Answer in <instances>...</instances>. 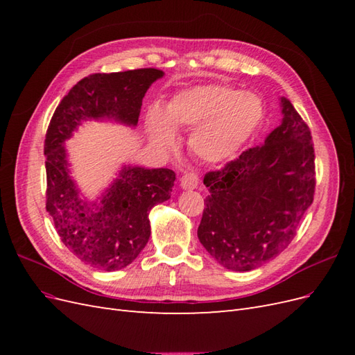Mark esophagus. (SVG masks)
<instances>
[{
	"label": "esophagus",
	"instance_id": "34e87169",
	"mask_svg": "<svg viewBox=\"0 0 355 355\" xmlns=\"http://www.w3.org/2000/svg\"><path fill=\"white\" fill-rule=\"evenodd\" d=\"M198 175L196 173H185L180 178V187L184 189H196L198 187Z\"/></svg>",
	"mask_w": 355,
	"mask_h": 355
}]
</instances>
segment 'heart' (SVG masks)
Masks as SVG:
<instances>
[{
  "label": "heart",
  "instance_id": "b5f03b06",
  "mask_svg": "<svg viewBox=\"0 0 355 355\" xmlns=\"http://www.w3.org/2000/svg\"><path fill=\"white\" fill-rule=\"evenodd\" d=\"M265 115L262 99L252 92H239L225 84H210L178 93L164 115H148L151 141L164 151L176 145L174 128H194L189 149L206 163L232 157L259 128Z\"/></svg>",
  "mask_w": 355,
  "mask_h": 355
}]
</instances>
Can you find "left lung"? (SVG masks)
Segmentation results:
<instances>
[{
    "instance_id": "1",
    "label": "left lung",
    "mask_w": 355,
    "mask_h": 355,
    "mask_svg": "<svg viewBox=\"0 0 355 355\" xmlns=\"http://www.w3.org/2000/svg\"><path fill=\"white\" fill-rule=\"evenodd\" d=\"M283 120L262 145L209 171L198 240L232 271H252L292 243L315 191L314 144L302 116L282 98Z\"/></svg>"
}]
</instances>
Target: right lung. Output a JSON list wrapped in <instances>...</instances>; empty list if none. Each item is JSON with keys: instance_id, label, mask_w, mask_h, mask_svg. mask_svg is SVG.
Instances as JSON below:
<instances>
[{"instance_id": "right-lung-1", "label": "right lung", "mask_w": 355, "mask_h": 355, "mask_svg": "<svg viewBox=\"0 0 355 355\" xmlns=\"http://www.w3.org/2000/svg\"><path fill=\"white\" fill-rule=\"evenodd\" d=\"M163 75L155 68L92 73L73 85L50 120L44 141L46 209L62 243L98 270H121L144 250L151 235L149 210L170 198L176 175L170 168L124 166L101 202H90L69 175L63 144L85 120L112 118L135 127L146 90Z\"/></svg>"}]
</instances>
